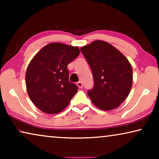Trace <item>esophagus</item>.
Returning a JSON list of instances; mask_svg holds the SVG:
<instances>
[{
	"label": "esophagus",
	"instance_id": "esophagus-1",
	"mask_svg": "<svg viewBox=\"0 0 159 159\" xmlns=\"http://www.w3.org/2000/svg\"><path fill=\"white\" fill-rule=\"evenodd\" d=\"M77 85L78 87H79L80 88H82V87H83V84H82V82H80V81L77 82Z\"/></svg>",
	"mask_w": 159,
	"mask_h": 159
}]
</instances>
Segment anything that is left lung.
<instances>
[{
	"instance_id": "left-lung-1",
	"label": "left lung",
	"mask_w": 159,
	"mask_h": 159,
	"mask_svg": "<svg viewBox=\"0 0 159 159\" xmlns=\"http://www.w3.org/2000/svg\"><path fill=\"white\" fill-rule=\"evenodd\" d=\"M80 51L92 70L94 86L88 94L93 103L104 111L119 107L132 88L129 61L116 48L102 40L94 41Z\"/></svg>"
}]
</instances>
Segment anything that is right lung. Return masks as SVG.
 Instances as JSON below:
<instances>
[{
	"instance_id": "obj_1",
	"label": "right lung",
	"mask_w": 159,
	"mask_h": 159,
	"mask_svg": "<svg viewBox=\"0 0 159 159\" xmlns=\"http://www.w3.org/2000/svg\"><path fill=\"white\" fill-rule=\"evenodd\" d=\"M80 49L59 43L45 45L30 61L25 81L34 105L46 114H58L77 93V84L69 81L67 66L79 56Z\"/></svg>"
}]
</instances>
